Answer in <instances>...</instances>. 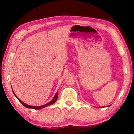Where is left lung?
<instances>
[{"label":"left lung","instance_id":"8db88e82","mask_svg":"<svg viewBox=\"0 0 134 134\" xmlns=\"http://www.w3.org/2000/svg\"><path fill=\"white\" fill-rule=\"evenodd\" d=\"M98 108H99V107H98ZM100 108H101V107H100Z\"/></svg>","mask_w":134,"mask_h":134}]
</instances>
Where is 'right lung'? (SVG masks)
Returning a JSON list of instances; mask_svg holds the SVG:
<instances>
[{
  "instance_id": "right-lung-1",
  "label": "right lung",
  "mask_w": 134,
  "mask_h": 134,
  "mask_svg": "<svg viewBox=\"0 0 134 134\" xmlns=\"http://www.w3.org/2000/svg\"><path fill=\"white\" fill-rule=\"evenodd\" d=\"M13 93H14V96H15L16 97H17V98L19 100V102H21V103L24 106L27 107V108H32V109H41V108H44V107H47V106H49V105H51V104H52L56 102V101L57 100L58 97V92H57V93H56V94H55V96L54 97L53 99H52L49 103H47V104H44V105H43V106H30V105H28V104L25 103L24 102H23L22 101H21V100H20V99L18 98V97H17V96H16V95L15 94V93H14L13 91Z\"/></svg>"
}]
</instances>
